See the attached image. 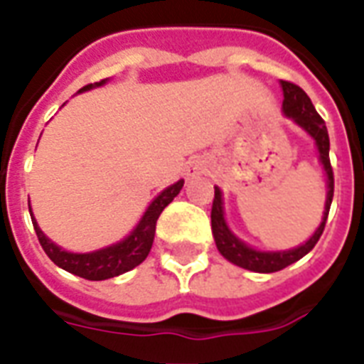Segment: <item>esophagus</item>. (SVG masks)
Returning a JSON list of instances; mask_svg holds the SVG:
<instances>
[{"label":"esophagus","mask_w":364,"mask_h":364,"mask_svg":"<svg viewBox=\"0 0 364 364\" xmlns=\"http://www.w3.org/2000/svg\"><path fill=\"white\" fill-rule=\"evenodd\" d=\"M205 171H207V163H205L203 159L196 157V159L190 161L188 166H186V176H188V178H196L199 174H203Z\"/></svg>","instance_id":"1"}]
</instances>
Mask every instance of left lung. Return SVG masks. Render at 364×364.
Instances as JSON below:
<instances>
[{
    "label": "left lung",
    "instance_id": "1",
    "mask_svg": "<svg viewBox=\"0 0 364 364\" xmlns=\"http://www.w3.org/2000/svg\"><path fill=\"white\" fill-rule=\"evenodd\" d=\"M280 88H282L284 101H282V113L286 119L294 120V124L301 128L303 132L307 134L313 140L318 153V163L322 165L324 176H326V201H324V211L318 228H316L309 240L303 244L289 247V250H257L253 245L245 244L242 237H237L230 230V226L226 223L224 217V198L223 190L215 186V199H213L211 209V228L215 244H217L218 253L230 261L236 267H242L245 270H253V272H276V270L286 269L288 264L296 263L301 257H305L309 251L313 250L321 237L324 224H326L328 211L332 205L334 198V174H332V166H330V138H328V130L321 114L316 113L315 105L311 103L309 95L303 92L299 86L291 84V82L280 80Z\"/></svg>",
    "mask_w": 364,
    "mask_h": 364
}]
</instances>
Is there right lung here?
Instances as JSON below:
<instances>
[{
    "label": "right lung",
    "mask_w": 364,
    "mask_h": 364,
    "mask_svg": "<svg viewBox=\"0 0 364 364\" xmlns=\"http://www.w3.org/2000/svg\"><path fill=\"white\" fill-rule=\"evenodd\" d=\"M109 82V78L95 84H88L82 90H78V94L90 92L94 88H101ZM184 186V180L180 178L178 182L166 186L163 192H159L153 201L147 205V209L144 211L138 224L134 226L132 232L124 236L119 242H114L111 245H105L101 250L86 251V253H75V251L63 250L61 245H57L53 240H49L42 232V228L38 226V220L34 218L32 207L28 205L30 217H32V224L36 236L42 244L46 255L59 267V269L67 270L70 274L80 276L86 280H107V278H114L132 270L134 267H138L140 263L146 261V257L149 255L153 245V237H155V223L163 213L166 205L171 203L172 199L176 198Z\"/></svg>",
    "instance_id": "add662e5"
}]
</instances>
